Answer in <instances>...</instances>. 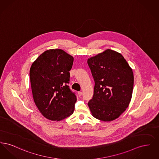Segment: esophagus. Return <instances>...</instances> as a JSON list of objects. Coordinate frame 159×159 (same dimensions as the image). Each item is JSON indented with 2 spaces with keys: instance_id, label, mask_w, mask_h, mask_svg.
I'll list each match as a JSON object with an SVG mask.
<instances>
[{
  "instance_id": "34e87169",
  "label": "esophagus",
  "mask_w": 159,
  "mask_h": 159,
  "mask_svg": "<svg viewBox=\"0 0 159 159\" xmlns=\"http://www.w3.org/2000/svg\"><path fill=\"white\" fill-rule=\"evenodd\" d=\"M82 92H78V95H79V97H80V96H82Z\"/></svg>"
}]
</instances>
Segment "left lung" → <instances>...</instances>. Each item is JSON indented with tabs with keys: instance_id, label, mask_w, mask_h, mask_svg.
<instances>
[{
	"instance_id": "obj_1",
	"label": "left lung",
	"mask_w": 159,
	"mask_h": 159,
	"mask_svg": "<svg viewBox=\"0 0 159 159\" xmlns=\"http://www.w3.org/2000/svg\"><path fill=\"white\" fill-rule=\"evenodd\" d=\"M95 86L88 102L92 116L112 121L128 108L134 88L132 70L120 53L111 49L88 59Z\"/></svg>"
}]
</instances>
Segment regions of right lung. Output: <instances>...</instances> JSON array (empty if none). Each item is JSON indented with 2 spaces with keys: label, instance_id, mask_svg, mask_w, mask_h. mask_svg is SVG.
<instances>
[{
  "label": "right lung",
  "instance_id": "obj_1",
  "mask_svg": "<svg viewBox=\"0 0 159 159\" xmlns=\"http://www.w3.org/2000/svg\"><path fill=\"white\" fill-rule=\"evenodd\" d=\"M73 63V57L55 49L42 53L31 66L33 99L48 119L59 121L73 113L77 98L68 85Z\"/></svg>",
  "mask_w": 159,
  "mask_h": 159
}]
</instances>
